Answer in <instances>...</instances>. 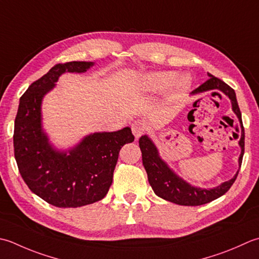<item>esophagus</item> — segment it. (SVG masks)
I'll return each instance as SVG.
<instances>
[{"instance_id": "34e87169", "label": "esophagus", "mask_w": 259, "mask_h": 259, "mask_svg": "<svg viewBox=\"0 0 259 259\" xmlns=\"http://www.w3.org/2000/svg\"><path fill=\"white\" fill-rule=\"evenodd\" d=\"M131 129H133V133L136 138L138 139L139 137H141L146 133V124L143 121H135L133 125H131Z\"/></svg>"}]
</instances>
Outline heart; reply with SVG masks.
Instances as JSON below:
<instances>
[{
    "label": "heart",
    "instance_id": "heart-1",
    "mask_svg": "<svg viewBox=\"0 0 259 259\" xmlns=\"http://www.w3.org/2000/svg\"><path fill=\"white\" fill-rule=\"evenodd\" d=\"M176 74L174 72H156L146 76L145 84L153 92H160V91H164L168 88L173 83ZM190 78L187 76H182L175 82L174 90L176 92H184L190 88Z\"/></svg>",
    "mask_w": 259,
    "mask_h": 259
}]
</instances>
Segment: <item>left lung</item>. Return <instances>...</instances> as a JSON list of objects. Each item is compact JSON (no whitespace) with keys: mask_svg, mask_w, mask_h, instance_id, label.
Masks as SVG:
<instances>
[{"mask_svg":"<svg viewBox=\"0 0 259 259\" xmlns=\"http://www.w3.org/2000/svg\"><path fill=\"white\" fill-rule=\"evenodd\" d=\"M210 78L205 80V82L200 85L199 88L192 91V93H200L204 92V91L210 90H220L224 92L227 96H229L232 103V110L239 118L240 123L241 122V112L238 105L236 93L234 89H231L229 85L226 84L224 80L220 78L214 77L213 75L209 74ZM239 145L241 147V155L239 157V165L241 166L242 163V156L245 153V133L244 126H242L241 138L239 141ZM139 147L143 154V165L147 171V176H148L149 184L153 187L156 195H158L161 199L166 201L173 202L175 204L180 205H187V206H195V205H202L209 202L213 201L218 197H220L227 193L230 190L232 184L238 176V173L235 175L234 179L230 181L225 182L224 184L217 186L215 189L211 190H204V189H196L189 185L185 182L176 176L173 171H171L163 160L159 158L158 151H157L155 145L151 143V140L147 136L140 137L139 139Z\"/></svg>","mask_w":259,"mask_h":259,"instance_id":"8db88e82","label":"left lung"}]
</instances>
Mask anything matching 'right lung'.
I'll return each instance as SVG.
<instances>
[{
    "mask_svg": "<svg viewBox=\"0 0 259 259\" xmlns=\"http://www.w3.org/2000/svg\"><path fill=\"white\" fill-rule=\"evenodd\" d=\"M91 66L92 62L56 64L20 98L15 116L13 146L20 174L31 192L58 207H77L102 200L112 184L121 147L135 140L126 126L114 133L90 135L69 154L58 153L48 144L40 114L44 95L63 73H83Z\"/></svg>",
    "mask_w": 259,
    "mask_h": 259,
    "instance_id": "1",
    "label": "right lung"
}]
</instances>
